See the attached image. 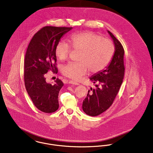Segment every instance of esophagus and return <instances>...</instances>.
I'll return each instance as SVG.
<instances>
[{
	"label": "esophagus",
	"mask_w": 153,
	"mask_h": 153,
	"mask_svg": "<svg viewBox=\"0 0 153 153\" xmlns=\"http://www.w3.org/2000/svg\"><path fill=\"white\" fill-rule=\"evenodd\" d=\"M69 84H74V85H79V83L76 82V81H73V80H70V81H69Z\"/></svg>",
	"instance_id": "obj_1"
}]
</instances>
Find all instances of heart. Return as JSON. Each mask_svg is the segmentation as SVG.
I'll list each match as a JSON object with an SVG mask.
<instances>
[{"label":"heart","mask_w":153,"mask_h":153,"mask_svg":"<svg viewBox=\"0 0 153 153\" xmlns=\"http://www.w3.org/2000/svg\"><path fill=\"white\" fill-rule=\"evenodd\" d=\"M60 41L55 47V55L60 60L68 58L71 51H80L79 61L80 62H69L63 66V74L71 79L78 80L88 70L97 73L105 68L111 60L114 53L113 43L102 36L92 32H84L72 35L68 40Z\"/></svg>","instance_id":"heart-1"}]
</instances>
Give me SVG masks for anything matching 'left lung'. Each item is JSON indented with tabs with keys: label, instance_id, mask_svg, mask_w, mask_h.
Here are the masks:
<instances>
[{
	"label": "left lung",
	"instance_id": "left-lung-1",
	"mask_svg": "<svg viewBox=\"0 0 153 153\" xmlns=\"http://www.w3.org/2000/svg\"><path fill=\"white\" fill-rule=\"evenodd\" d=\"M114 45L113 56L105 69L93 74L90 80L96 84L91 88L83 100L84 112L90 116H97L105 111L112 105L124 79V50L121 43L108 30Z\"/></svg>",
	"mask_w": 153,
	"mask_h": 153
}]
</instances>
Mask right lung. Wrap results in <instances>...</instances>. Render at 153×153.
Listing matches in <instances>:
<instances>
[{"mask_svg": "<svg viewBox=\"0 0 153 153\" xmlns=\"http://www.w3.org/2000/svg\"><path fill=\"white\" fill-rule=\"evenodd\" d=\"M72 29L43 27L33 36L27 47L24 61L25 85L35 106L43 112L53 113L59 108L58 95L63 83L59 79L54 84L47 83L45 74L50 70L58 72L55 65V47Z\"/></svg>", "mask_w": 153, "mask_h": 153, "instance_id": "add662e5", "label": "right lung"}]
</instances>
